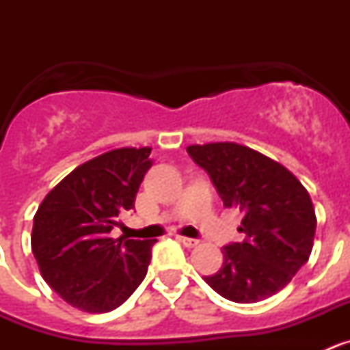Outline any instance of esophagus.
Listing matches in <instances>:
<instances>
[{"instance_id":"34e87169","label":"esophagus","mask_w":350,"mask_h":350,"mask_svg":"<svg viewBox=\"0 0 350 350\" xmlns=\"http://www.w3.org/2000/svg\"><path fill=\"white\" fill-rule=\"evenodd\" d=\"M178 242L182 243V245L189 247V249H193V247H196L198 243H200V240H196V238H187V237H178Z\"/></svg>"}]
</instances>
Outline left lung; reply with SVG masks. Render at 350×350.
<instances>
[{
	"instance_id": "1",
	"label": "left lung",
	"mask_w": 350,
	"mask_h": 350,
	"mask_svg": "<svg viewBox=\"0 0 350 350\" xmlns=\"http://www.w3.org/2000/svg\"><path fill=\"white\" fill-rule=\"evenodd\" d=\"M226 208L243 213L242 242L222 247L224 262L205 277L222 298L256 303L279 293L308 261L315 212L301 182L282 165L230 142L189 145Z\"/></svg>"
}]
</instances>
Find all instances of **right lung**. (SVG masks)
Listing matches in <instances>:
<instances>
[{
    "label": "right lung",
    "mask_w": 350,
    "mask_h": 350,
    "mask_svg": "<svg viewBox=\"0 0 350 350\" xmlns=\"http://www.w3.org/2000/svg\"><path fill=\"white\" fill-rule=\"evenodd\" d=\"M150 148H117L64 177L36 210L31 250L43 280L71 307L101 314L142 284L156 240L112 238L117 217L135 210Z\"/></svg>",
    "instance_id": "right-lung-1"
}]
</instances>
